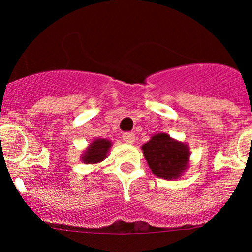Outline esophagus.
Masks as SVG:
<instances>
[{"mask_svg":"<svg viewBox=\"0 0 252 252\" xmlns=\"http://www.w3.org/2000/svg\"><path fill=\"white\" fill-rule=\"evenodd\" d=\"M122 137H123L124 142L129 143V144L134 143V141H135V135L132 134V132H124Z\"/></svg>","mask_w":252,"mask_h":252,"instance_id":"34e87169","label":"esophagus"}]
</instances>
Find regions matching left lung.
<instances>
[{
  "label": "left lung",
  "instance_id": "left-lung-1",
  "mask_svg": "<svg viewBox=\"0 0 252 252\" xmlns=\"http://www.w3.org/2000/svg\"><path fill=\"white\" fill-rule=\"evenodd\" d=\"M153 174L158 178L172 180L182 175L189 161V149L187 144L173 140L168 134H156L142 146Z\"/></svg>",
  "mask_w": 252,
  "mask_h": 252
}]
</instances>
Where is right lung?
I'll list each match as a JSON object with an SVG mask.
<instances>
[{
  "instance_id": "1",
  "label": "right lung",
  "mask_w": 252,
  "mask_h": 252,
  "mask_svg": "<svg viewBox=\"0 0 252 252\" xmlns=\"http://www.w3.org/2000/svg\"><path fill=\"white\" fill-rule=\"evenodd\" d=\"M111 141L105 140V138H98L94 140L90 146L86 148L82 156V161L84 163L94 164L102 162L104 158L108 155V152L111 147Z\"/></svg>"
}]
</instances>
